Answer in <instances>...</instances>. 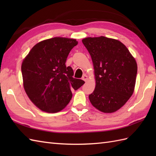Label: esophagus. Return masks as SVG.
<instances>
[{"label": "esophagus", "mask_w": 156, "mask_h": 156, "mask_svg": "<svg viewBox=\"0 0 156 156\" xmlns=\"http://www.w3.org/2000/svg\"><path fill=\"white\" fill-rule=\"evenodd\" d=\"M82 80H84L85 82L87 81V80H88V76H87V75L84 74L83 76H82Z\"/></svg>", "instance_id": "1"}]
</instances>
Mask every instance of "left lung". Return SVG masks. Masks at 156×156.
<instances>
[{
    "label": "left lung",
    "instance_id": "left-lung-1",
    "mask_svg": "<svg viewBox=\"0 0 156 156\" xmlns=\"http://www.w3.org/2000/svg\"><path fill=\"white\" fill-rule=\"evenodd\" d=\"M82 41L91 56L94 69L96 87L89 100L101 112L117 111L133 93L136 61L117 39L101 36L84 38Z\"/></svg>",
    "mask_w": 156,
    "mask_h": 156
}]
</instances>
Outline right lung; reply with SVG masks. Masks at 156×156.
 <instances>
[{
  "instance_id": "add662e5",
  "label": "right lung",
  "mask_w": 156,
  "mask_h": 156,
  "mask_svg": "<svg viewBox=\"0 0 156 156\" xmlns=\"http://www.w3.org/2000/svg\"><path fill=\"white\" fill-rule=\"evenodd\" d=\"M77 44L74 39H48L34 45L23 59V87L29 99L41 111L51 113L62 111L70 101L72 90L84 84L73 78L72 68L66 66L69 53Z\"/></svg>"
}]
</instances>
